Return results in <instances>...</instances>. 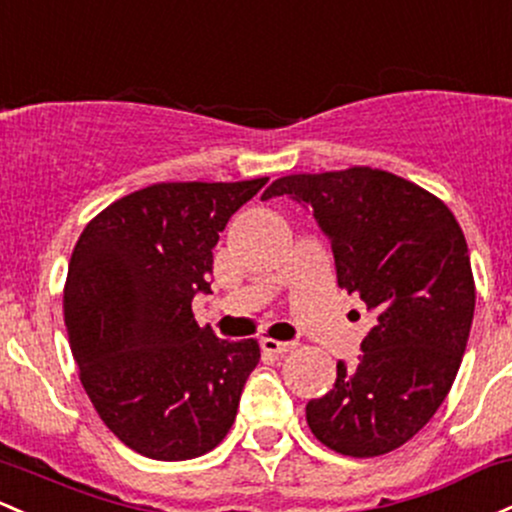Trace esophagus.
Masks as SVG:
<instances>
[{
	"label": "esophagus",
	"instance_id": "esophagus-1",
	"mask_svg": "<svg viewBox=\"0 0 512 512\" xmlns=\"http://www.w3.org/2000/svg\"><path fill=\"white\" fill-rule=\"evenodd\" d=\"M260 347H262V352H267V355L279 357V355H286V352H294L296 342H282V340H274V338H262Z\"/></svg>",
	"mask_w": 512,
	"mask_h": 512
}]
</instances>
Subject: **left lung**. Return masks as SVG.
<instances>
[{"label":"left lung","mask_w":512,"mask_h":512,"mask_svg":"<svg viewBox=\"0 0 512 512\" xmlns=\"http://www.w3.org/2000/svg\"><path fill=\"white\" fill-rule=\"evenodd\" d=\"M274 196L313 213L333 247L340 289L374 316L357 362H338L333 389L308 401V428L347 457L406 445L452 389L474 320L457 218L418 184L372 167L289 174L262 199Z\"/></svg>","instance_id":"obj_1"}]
</instances>
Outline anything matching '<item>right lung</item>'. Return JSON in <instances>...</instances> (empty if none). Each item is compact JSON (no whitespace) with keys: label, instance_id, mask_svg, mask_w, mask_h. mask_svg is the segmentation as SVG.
I'll use <instances>...</instances> for the list:
<instances>
[{"label":"right lung","instance_id":"add662e5","mask_svg":"<svg viewBox=\"0 0 512 512\" xmlns=\"http://www.w3.org/2000/svg\"><path fill=\"white\" fill-rule=\"evenodd\" d=\"M265 184H153L101 211L72 250V357L106 428L143 457H201L233 425L260 345L199 328L192 301L211 294L218 235Z\"/></svg>","mask_w":512,"mask_h":512}]
</instances>
